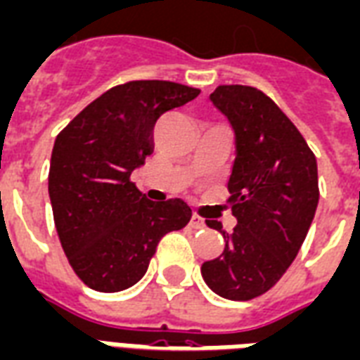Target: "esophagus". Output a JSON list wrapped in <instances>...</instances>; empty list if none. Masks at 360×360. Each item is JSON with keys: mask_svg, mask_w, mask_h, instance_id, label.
Instances as JSON below:
<instances>
[{"mask_svg": "<svg viewBox=\"0 0 360 360\" xmlns=\"http://www.w3.org/2000/svg\"><path fill=\"white\" fill-rule=\"evenodd\" d=\"M190 226L193 229H201V228H205V220H202L201 216L193 214V216H191V220H190Z\"/></svg>", "mask_w": 360, "mask_h": 360, "instance_id": "obj_1", "label": "esophagus"}]
</instances>
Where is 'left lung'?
I'll list each match as a JSON object with an SVG mask.
<instances>
[{
  "mask_svg": "<svg viewBox=\"0 0 360 360\" xmlns=\"http://www.w3.org/2000/svg\"><path fill=\"white\" fill-rule=\"evenodd\" d=\"M210 100L235 132L228 190L237 226L226 233L220 221L207 220L226 247L202 264L201 275L218 296L245 302L267 292L296 258L317 210V159L258 89L220 85Z\"/></svg>",
  "mask_w": 360,
  "mask_h": 360,
  "instance_id": "8db88e82",
  "label": "left lung"
}]
</instances>
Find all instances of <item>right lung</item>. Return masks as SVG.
I'll return each instance as SVG.
<instances>
[{
	"label": "right lung",
	"instance_id": "add662e5",
	"mask_svg": "<svg viewBox=\"0 0 360 360\" xmlns=\"http://www.w3.org/2000/svg\"><path fill=\"white\" fill-rule=\"evenodd\" d=\"M199 93L172 81H129L100 94L56 136L49 169L56 233L89 288L119 292L139 283L161 237L190 221L182 199L150 201L131 174L153 153L158 119Z\"/></svg>",
	"mask_w": 360,
	"mask_h": 360
}]
</instances>
